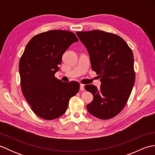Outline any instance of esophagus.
<instances>
[{
  "mask_svg": "<svg viewBox=\"0 0 155 155\" xmlns=\"http://www.w3.org/2000/svg\"><path fill=\"white\" fill-rule=\"evenodd\" d=\"M80 89H81V91H84V84H81V85H80Z\"/></svg>",
  "mask_w": 155,
  "mask_h": 155,
  "instance_id": "1",
  "label": "esophagus"
}]
</instances>
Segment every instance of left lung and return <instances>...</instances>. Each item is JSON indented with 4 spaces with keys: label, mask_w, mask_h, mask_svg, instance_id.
<instances>
[{
    "label": "left lung",
    "mask_w": 155,
    "mask_h": 155,
    "mask_svg": "<svg viewBox=\"0 0 155 155\" xmlns=\"http://www.w3.org/2000/svg\"><path fill=\"white\" fill-rule=\"evenodd\" d=\"M77 35L87 48L92 69L101 77L98 89L93 84L84 86L93 95L87 110L100 119H110L123 109L134 86L132 50L123 38L110 32L94 30Z\"/></svg>",
    "instance_id": "8db88e82"
}]
</instances>
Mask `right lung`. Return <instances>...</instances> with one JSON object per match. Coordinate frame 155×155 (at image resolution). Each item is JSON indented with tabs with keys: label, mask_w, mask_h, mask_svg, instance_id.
Wrapping results in <instances>:
<instances>
[{
	"label": "right lung",
	"mask_w": 155,
	"mask_h": 155,
	"mask_svg": "<svg viewBox=\"0 0 155 155\" xmlns=\"http://www.w3.org/2000/svg\"><path fill=\"white\" fill-rule=\"evenodd\" d=\"M78 39L73 32L52 30L34 36L19 62L22 94L31 110L43 119L53 120L67 109L79 91L76 81L63 83L54 77L68 48Z\"/></svg>",
	"instance_id": "add662e5"
}]
</instances>
